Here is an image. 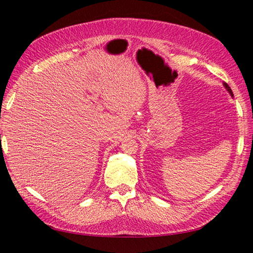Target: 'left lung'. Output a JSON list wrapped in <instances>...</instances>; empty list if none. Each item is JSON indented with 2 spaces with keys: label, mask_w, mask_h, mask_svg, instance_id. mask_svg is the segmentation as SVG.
Wrapping results in <instances>:
<instances>
[{
  "label": "left lung",
  "mask_w": 253,
  "mask_h": 253,
  "mask_svg": "<svg viewBox=\"0 0 253 253\" xmlns=\"http://www.w3.org/2000/svg\"><path fill=\"white\" fill-rule=\"evenodd\" d=\"M223 84H224V87H225V89H226V90L228 91V93H229L230 95H232V96H234V94H233V91H232V89H230V88H229V85H228V84H227L226 83H224Z\"/></svg>",
  "instance_id": "obj_1"
}]
</instances>
